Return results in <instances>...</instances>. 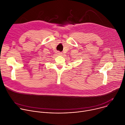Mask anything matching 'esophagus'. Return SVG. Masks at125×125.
I'll use <instances>...</instances> for the list:
<instances>
[{"instance_id":"obj_1","label":"esophagus","mask_w":125,"mask_h":125,"mask_svg":"<svg viewBox=\"0 0 125 125\" xmlns=\"http://www.w3.org/2000/svg\"><path fill=\"white\" fill-rule=\"evenodd\" d=\"M57 54H58V55H62V53L61 52H57Z\"/></svg>"}]
</instances>
